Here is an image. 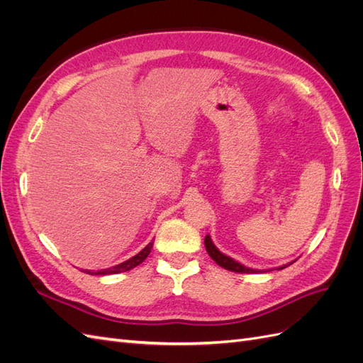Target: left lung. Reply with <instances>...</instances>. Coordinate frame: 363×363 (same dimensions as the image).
Segmentation results:
<instances>
[{"mask_svg":"<svg viewBox=\"0 0 363 363\" xmlns=\"http://www.w3.org/2000/svg\"><path fill=\"white\" fill-rule=\"evenodd\" d=\"M204 245H206V250H207V252H208V256H211L219 267H223L224 269H228V271H233V272H240V274H252V272H260V271H257V269H251V268H247V267H244V265H240L239 262H236V260H233L232 257H228V256H225V255H223L221 251H219L215 245H213V242H212V239H211V236H206L204 238ZM292 263V262H291ZM289 263V265H291ZM289 265H283V267H280L279 269H283V268H286V267H289Z\"/></svg>","mask_w":363,"mask_h":363,"instance_id":"8db88e82","label":"left lung"}]
</instances>
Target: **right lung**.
I'll return each instance as SVG.
<instances>
[{
	"mask_svg": "<svg viewBox=\"0 0 363 363\" xmlns=\"http://www.w3.org/2000/svg\"><path fill=\"white\" fill-rule=\"evenodd\" d=\"M151 248H152V242H150L144 250L139 251L136 256H133V257L123 262V263H119V265H116V267L101 269V271H96V272H92V271H86V272L92 274V276H94V274H95V276H107V274H119V272H124V271H130V269L136 268L138 265H140V263L148 257Z\"/></svg>",
	"mask_w": 363,
	"mask_h": 363,
	"instance_id": "add662e5",
	"label": "right lung"
}]
</instances>
